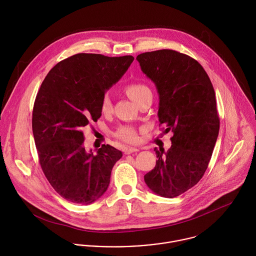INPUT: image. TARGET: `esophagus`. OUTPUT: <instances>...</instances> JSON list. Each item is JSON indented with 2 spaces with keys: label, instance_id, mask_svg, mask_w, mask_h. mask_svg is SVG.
<instances>
[{
  "label": "esophagus",
  "instance_id": "1",
  "mask_svg": "<svg viewBox=\"0 0 256 256\" xmlns=\"http://www.w3.org/2000/svg\"><path fill=\"white\" fill-rule=\"evenodd\" d=\"M135 152H139V148H133V146H128V148H125V150H124L125 154H130Z\"/></svg>",
  "mask_w": 256,
  "mask_h": 256
}]
</instances>
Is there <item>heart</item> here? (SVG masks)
<instances>
[{
  "label": "heart",
  "instance_id": "heart-1",
  "mask_svg": "<svg viewBox=\"0 0 256 256\" xmlns=\"http://www.w3.org/2000/svg\"><path fill=\"white\" fill-rule=\"evenodd\" d=\"M125 92L135 104H138L148 94H152V92L148 88V86H146V84L141 82H134V84H128L125 88ZM111 110H112L111 100L108 96H104L102 102V113L108 114ZM116 137L127 143H135L138 139L136 130L130 126L120 127L116 132Z\"/></svg>",
  "mask_w": 256,
  "mask_h": 256
}]
</instances>
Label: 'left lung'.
<instances>
[{"instance_id": "8db88e82", "label": "left lung", "mask_w": 256, "mask_h": 256, "mask_svg": "<svg viewBox=\"0 0 256 256\" xmlns=\"http://www.w3.org/2000/svg\"><path fill=\"white\" fill-rule=\"evenodd\" d=\"M136 59L156 88L160 125L174 133L168 152L154 148L158 160L144 180L154 193L174 198L197 184L208 168L219 135L215 90L203 67L178 51L146 52Z\"/></svg>"}]
</instances>
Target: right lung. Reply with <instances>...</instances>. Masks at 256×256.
Segmentation results:
<instances>
[{
  "label": "right lung",
  "mask_w": 256,
  "mask_h": 256,
  "mask_svg": "<svg viewBox=\"0 0 256 256\" xmlns=\"http://www.w3.org/2000/svg\"><path fill=\"white\" fill-rule=\"evenodd\" d=\"M133 56L78 53L55 65L44 78L32 112L41 168L64 199L88 205L108 190L121 150L102 145L94 154L82 131L102 116V102L133 62Z\"/></svg>",
  "instance_id": "right-lung-1"
}]
</instances>
